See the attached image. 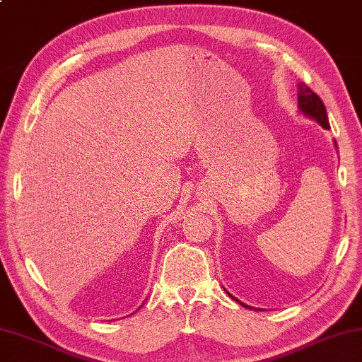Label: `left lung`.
Listing matches in <instances>:
<instances>
[{
    "instance_id": "left-lung-1",
    "label": "left lung",
    "mask_w": 362,
    "mask_h": 362,
    "mask_svg": "<svg viewBox=\"0 0 362 362\" xmlns=\"http://www.w3.org/2000/svg\"><path fill=\"white\" fill-rule=\"evenodd\" d=\"M298 88H299L298 103H299L300 112L304 114L305 117H310V118H313V120H317L325 129H329V122H327L326 107H325L323 101L320 100V96L317 93H313V91L308 88L305 83H299ZM229 296H231V294H229ZM231 298L235 302H239L240 305H244L245 308H250V310H256V308L244 304V302H240L239 299H235L234 296H231Z\"/></svg>"
}]
</instances>
